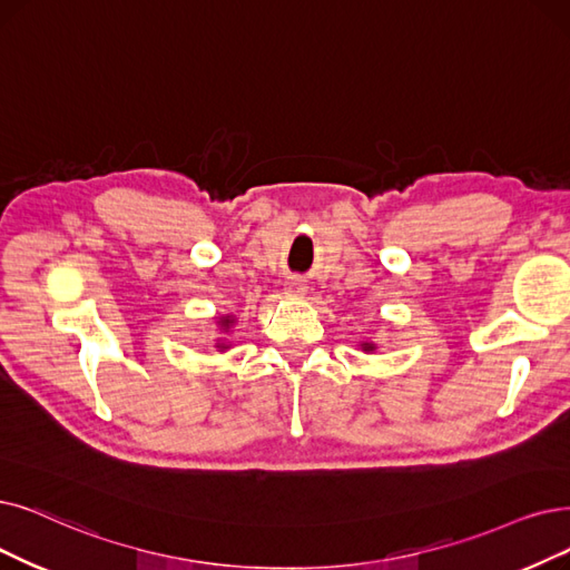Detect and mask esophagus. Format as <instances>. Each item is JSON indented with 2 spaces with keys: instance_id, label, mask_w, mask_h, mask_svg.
<instances>
[{
  "instance_id": "34e87169",
  "label": "esophagus",
  "mask_w": 570,
  "mask_h": 570,
  "mask_svg": "<svg viewBox=\"0 0 570 570\" xmlns=\"http://www.w3.org/2000/svg\"><path fill=\"white\" fill-rule=\"evenodd\" d=\"M285 294H287V297H304V294H306V283L299 281V278H289L285 283Z\"/></svg>"
}]
</instances>
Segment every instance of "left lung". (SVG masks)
Listing matches in <instances>:
<instances>
[{
  "label": "left lung",
  "instance_id": "8db88e82",
  "mask_svg": "<svg viewBox=\"0 0 570 570\" xmlns=\"http://www.w3.org/2000/svg\"><path fill=\"white\" fill-rule=\"evenodd\" d=\"M360 348H362V353H374L376 344L374 341H360Z\"/></svg>",
  "mask_w": 570,
  "mask_h": 570
}]
</instances>
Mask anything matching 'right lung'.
<instances>
[{"mask_svg":"<svg viewBox=\"0 0 570 570\" xmlns=\"http://www.w3.org/2000/svg\"><path fill=\"white\" fill-rule=\"evenodd\" d=\"M215 323H217V338H215V348L219 351V353H224V351H229L232 348V341L229 338H224L226 334H229L232 330H234V325H236V315H219V317H215Z\"/></svg>","mask_w":570,"mask_h":570,"instance_id":"1","label":"right lung"}]
</instances>
